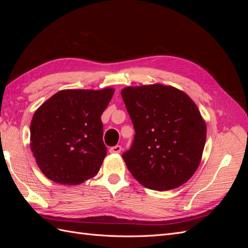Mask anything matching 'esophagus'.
I'll use <instances>...</instances> for the list:
<instances>
[{"label":"esophagus","instance_id":"34e87169","mask_svg":"<svg viewBox=\"0 0 248 248\" xmlns=\"http://www.w3.org/2000/svg\"><path fill=\"white\" fill-rule=\"evenodd\" d=\"M121 149H122L121 146L117 145V146L111 147V148L109 149V152H110V153H120V152H121Z\"/></svg>","mask_w":248,"mask_h":248}]
</instances>
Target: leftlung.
Segmentation results:
<instances>
[{"label":"left lung","instance_id":"left-lung-1","mask_svg":"<svg viewBox=\"0 0 248 248\" xmlns=\"http://www.w3.org/2000/svg\"><path fill=\"white\" fill-rule=\"evenodd\" d=\"M134 139L122 154L127 169L147 188H177L197 170L206 141L198 107L174 87H127L121 92Z\"/></svg>","mask_w":248,"mask_h":248}]
</instances>
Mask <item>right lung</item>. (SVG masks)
<instances>
[{
	"instance_id": "right-lung-1",
	"label": "right lung",
	"mask_w": 248,
	"mask_h": 248,
	"mask_svg": "<svg viewBox=\"0 0 248 248\" xmlns=\"http://www.w3.org/2000/svg\"><path fill=\"white\" fill-rule=\"evenodd\" d=\"M114 89L63 90L35 111L31 150L46 177L60 184H79L98 172L108 149L101 115Z\"/></svg>"
}]
</instances>
